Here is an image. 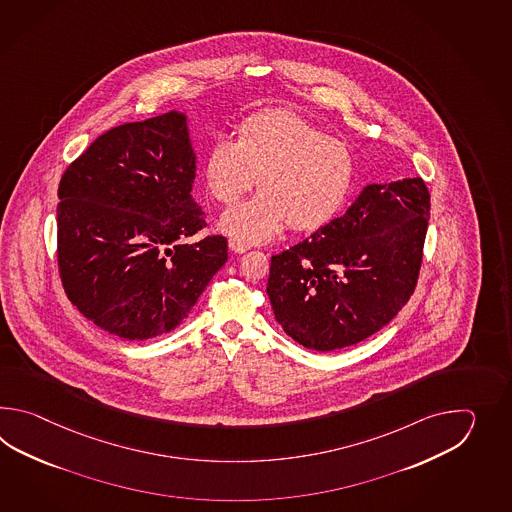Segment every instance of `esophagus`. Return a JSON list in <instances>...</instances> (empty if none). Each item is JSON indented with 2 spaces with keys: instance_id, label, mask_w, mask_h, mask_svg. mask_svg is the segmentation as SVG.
Returning <instances> with one entry per match:
<instances>
[{
  "instance_id": "1",
  "label": "esophagus",
  "mask_w": 512,
  "mask_h": 512,
  "mask_svg": "<svg viewBox=\"0 0 512 512\" xmlns=\"http://www.w3.org/2000/svg\"><path fill=\"white\" fill-rule=\"evenodd\" d=\"M229 249L232 252H236V254H243V252L249 251V245L243 243V241L236 240V238H230Z\"/></svg>"
}]
</instances>
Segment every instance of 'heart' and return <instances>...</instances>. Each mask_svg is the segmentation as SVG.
Segmentation results:
<instances>
[{
    "label": "heart",
    "mask_w": 512,
    "mask_h": 512,
    "mask_svg": "<svg viewBox=\"0 0 512 512\" xmlns=\"http://www.w3.org/2000/svg\"><path fill=\"white\" fill-rule=\"evenodd\" d=\"M355 157L291 111H272L245 120L238 141L219 135L208 146L203 175L208 194L230 205L221 229L243 243H265L287 225L298 232L320 229L346 205L355 181Z\"/></svg>",
    "instance_id": "obj_1"
}]
</instances>
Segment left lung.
Returning a JSON list of instances; mask_svg holds the SVG:
<instances>
[{"label":"left lung","instance_id":"1","mask_svg":"<svg viewBox=\"0 0 512 512\" xmlns=\"http://www.w3.org/2000/svg\"><path fill=\"white\" fill-rule=\"evenodd\" d=\"M430 218L421 177L368 185L344 216L271 258L276 322L304 348L353 346L414 294Z\"/></svg>","mask_w":512,"mask_h":512}]
</instances>
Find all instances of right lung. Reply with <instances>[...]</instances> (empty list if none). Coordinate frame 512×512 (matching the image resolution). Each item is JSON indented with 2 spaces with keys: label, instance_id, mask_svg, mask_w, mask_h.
Here are the masks:
<instances>
[{
  "label": "right lung",
  "instance_id": "add662e5",
  "mask_svg": "<svg viewBox=\"0 0 512 512\" xmlns=\"http://www.w3.org/2000/svg\"><path fill=\"white\" fill-rule=\"evenodd\" d=\"M185 113L106 131L58 186V269L87 320L126 340L185 320L225 265L227 238L186 243L207 227L192 197L196 153Z\"/></svg>",
  "mask_w": 512,
  "mask_h": 512
}]
</instances>
